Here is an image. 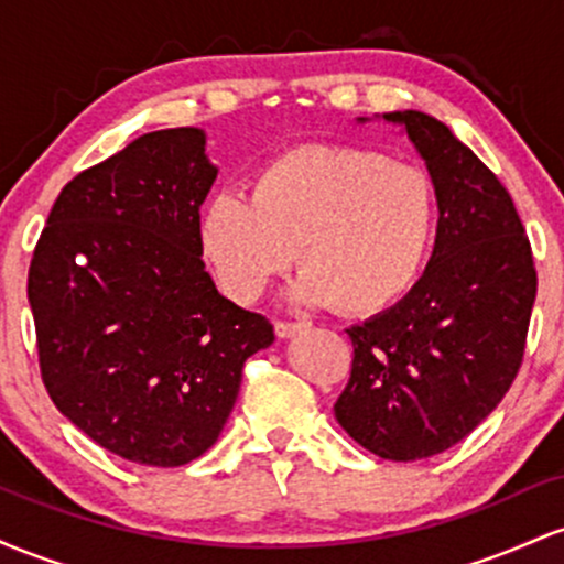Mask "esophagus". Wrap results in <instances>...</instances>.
Returning a JSON list of instances; mask_svg holds the SVG:
<instances>
[{
    "mask_svg": "<svg viewBox=\"0 0 564 564\" xmlns=\"http://www.w3.org/2000/svg\"><path fill=\"white\" fill-rule=\"evenodd\" d=\"M304 323H294V321H275V334L281 336V339H286V336H294L296 332H302Z\"/></svg>",
    "mask_w": 564,
    "mask_h": 564,
    "instance_id": "34e87169",
    "label": "esophagus"
}]
</instances>
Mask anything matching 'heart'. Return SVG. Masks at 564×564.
Here are the masks:
<instances>
[{
    "instance_id": "obj_1",
    "label": "heart",
    "mask_w": 564,
    "mask_h": 564,
    "mask_svg": "<svg viewBox=\"0 0 564 564\" xmlns=\"http://www.w3.org/2000/svg\"><path fill=\"white\" fill-rule=\"evenodd\" d=\"M437 228L435 183L411 161L358 145L310 142L251 177V200L219 193L200 219V246L219 286L251 302L296 251L310 302L377 315L422 273Z\"/></svg>"
}]
</instances>
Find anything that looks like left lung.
I'll list each match as a JSON object with an SVG mask.
<instances>
[{"label":"left lung","instance_id":"obj_1","mask_svg":"<svg viewBox=\"0 0 564 564\" xmlns=\"http://www.w3.org/2000/svg\"><path fill=\"white\" fill-rule=\"evenodd\" d=\"M384 119L405 127L435 183V251L403 300L347 328L352 371L334 413L366 451L416 462L467 437L509 392L539 278L514 200L496 174L432 116Z\"/></svg>","mask_w":564,"mask_h":564}]
</instances>
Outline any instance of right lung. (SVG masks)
I'll return each mask as SVG.
<instances>
[{
  "label": "right lung",
  "instance_id": "right-lung-1",
  "mask_svg": "<svg viewBox=\"0 0 564 564\" xmlns=\"http://www.w3.org/2000/svg\"><path fill=\"white\" fill-rule=\"evenodd\" d=\"M196 127L159 129L76 174L29 268L39 371L57 411L100 448L183 467L209 451L249 355L273 345L260 313L206 273L200 204L217 177Z\"/></svg>",
  "mask_w": 564,
  "mask_h": 564
}]
</instances>
